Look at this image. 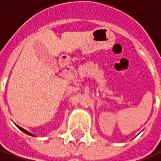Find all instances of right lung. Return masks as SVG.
<instances>
[{"label":"right lung","mask_w":161,"mask_h":161,"mask_svg":"<svg viewBox=\"0 0 161 161\" xmlns=\"http://www.w3.org/2000/svg\"><path fill=\"white\" fill-rule=\"evenodd\" d=\"M19 130H22L23 132H25V133H27L28 135H31V136H34V135H33L32 133H31V132H29V131H27V130L23 129V128H21V127H19Z\"/></svg>","instance_id":"1"}]
</instances>
